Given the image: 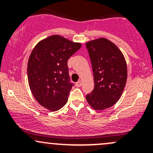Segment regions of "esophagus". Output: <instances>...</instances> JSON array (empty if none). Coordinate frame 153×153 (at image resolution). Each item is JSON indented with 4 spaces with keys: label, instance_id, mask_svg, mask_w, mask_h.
I'll return each instance as SVG.
<instances>
[{
    "label": "esophagus",
    "instance_id": "esophagus-1",
    "mask_svg": "<svg viewBox=\"0 0 153 153\" xmlns=\"http://www.w3.org/2000/svg\"><path fill=\"white\" fill-rule=\"evenodd\" d=\"M81 85H82V82H81V81H80V80L77 82L76 83H75V85H76L77 87H80V86H81Z\"/></svg>",
    "mask_w": 153,
    "mask_h": 153
}]
</instances>
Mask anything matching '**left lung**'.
I'll return each instance as SVG.
<instances>
[{"instance_id":"1","label":"left lung","mask_w":153,"mask_h":153,"mask_svg":"<svg viewBox=\"0 0 153 153\" xmlns=\"http://www.w3.org/2000/svg\"><path fill=\"white\" fill-rule=\"evenodd\" d=\"M92 65L94 89L85 98L95 110L110 108L120 99L127 78V68L122 52L105 38L86 43Z\"/></svg>"}]
</instances>
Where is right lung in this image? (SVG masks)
Segmentation results:
<instances>
[{
    "mask_svg": "<svg viewBox=\"0 0 153 153\" xmlns=\"http://www.w3.org/2000/svg\"><path fill=\"white\" fill-rule=\"evenodd\" d=\"M80 47V43L52 35L33 49L28 61V81L35 99L47 109L56 111L68 101L73 85L68 60Z\"/></svg>",
    "mask_w": 153,
    "mask_h": 153,
    "instance_id": "1",
    "label": "right lung"
}]
</instances>
